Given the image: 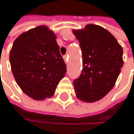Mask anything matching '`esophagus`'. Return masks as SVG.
<instances>
[{
	"mask_svg": "<svg viewBox=\"0 0 134 134\" xmlns=\"http://www.w3.org/2000/svg\"><path fill=\"white\" fill-rule=\"evenodd\" d=\"M63 59H64V62L67 64V61H68V56L66 55V56H64V57H63Z\"/></svg>",
	"mask_w": 134,
	"mask_h": 134,
	"instance_id": "obj_1",
	"label": "esophagus"
}]
</instances>
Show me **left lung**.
Returning a JSON list of instances; mask_svg holds the SVG:
<instances>
[{"instance_id":"8db88e82","label":"left lung","mask_w":134,"mask_h":134,"mask_svg":"<svg viewBox=\"0 0 134 134\" xmlns=\"http://www.w3.org/2000/svg\"><path fill=\"white\" fill-rule=\"evenodd\" d=\"M82 50L83 69L74 81L77 98L94 102L104 98L114 87L123 66L122 48L116 39L102 26L88 24L73 29Z\"/></svg>"}]
</instances>
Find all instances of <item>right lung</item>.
<instances>
[{"mask_svg": "<svg viewBox=\"0 0 134 134\" xmlns=\"http://www.w3.org/2000/svg\"><path fill=\"white\" fill-rule=\"evenodd\" d=\"M57 35L46 25L29 29L17 37L10 51L14 77L21 91L36 101L51 98L65 76Z\"/></svg>", "mask_w": 134, "mask_h": 134, "instance_id": "1", "label": "right lung"}]
</instances>
